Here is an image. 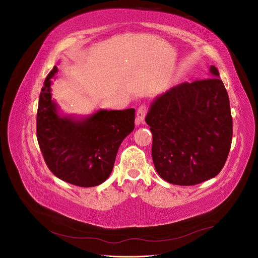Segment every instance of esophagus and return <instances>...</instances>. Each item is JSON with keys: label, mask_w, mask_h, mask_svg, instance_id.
I'll list each match as a JSON object with an SVG mask.
<instances>
[{"label": "esophagus", "mask_w": 258, "mask_h": 258, "mask_svg": "<svg viewBox=\"0 0 258 258\" xmlns=\"http://www.w3.org/2000/svg\"><path fill=\"white\" fill-rule=\"evenodd\" d=\"M146 114H147V106L145 104H142L137 111V122L138 123L143 122Z\"/></svg>", "instance_id": "34e87169"}]
</instances>
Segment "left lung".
I'll list each match as a JSON object with an SVG mask.
<instances>
[{
	"mask_svg": "<svg viewBox=\"0 0 258 258\" xmlns=\"http://www.w3.org/2000/svg\"><path fill=\"white\" fill-rule=\"evenodd\" d=\"M213 77L182 83L156 99L145 121L153 134L152 157L165 181L202 183L221 172L231 146L228 93L214 66Z\"/></svg>",
	"mask_w": 258,
	"mask_h": 258,
	"instance_id": "8db88e82",
	"label": "left lung"
}]
</instances>
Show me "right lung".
Here are the masks:
<instances>
[{"instance_id": "add662e5", "label": "right lung", "mask_w": 258, "mask_h": 258, "mask_svg": "<svg viewBox=\"0 0 258 258\" xmlns=\"http://www.w3.org/2000/svg\"><path fill=\"white\" fill-rule=\"evenodd\" d=\"M45 79L38 100L36 137L44 160L60 179L92 187L110 176L122 140L135 129V108L98 111L84 120L60 117L51 100L50 79Z\"/></svg>"}]
</instances>
